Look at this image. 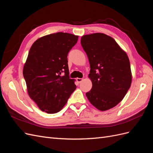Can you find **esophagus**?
<instances>
[{"instance_id":"1","label":"esophagus","mask_w":153,"mask_h":153,"mask_svg":"<svg viewBox=\"0 0 153 153\" xmlns=\"http://www.w3.org/2000/svg\"><path fill=\"white\" fill-rule=\"evenodd\" d=\"M83 80V78H76V81L78 83V84H80V83H81V82Z\"/></svg>"}]
</instances>
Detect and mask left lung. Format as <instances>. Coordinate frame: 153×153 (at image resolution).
<instances>
[{
    "label": "left lung",
    "instance_id": "8db88e82",
    "mask_svg": "<svg viewBox=\"0 0 153 153\" xmlns=\"http://www.w3.org/2000/svg\"><path fill=\"white\" fill-rule=\"evenodd\" d=\"M81 45L89 59L92 87L86 96L96 108L105 111L121 102L131 84L126 53L112 38L103 33L83 36Z\"/></svg>",
    "mask_w": 153,
    "mask_h": 153
}]
</instances>
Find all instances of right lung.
<instances>
[{"label": "right lung", "mask_w": 153, "mask_h": 153, "mask_svg": "<svg viewBox=\"0 0 153 153\" xmlns=\"http://www.w3.org/2000/svg\"><path fill=\"white\" fill-rule=\"evenodd\" d=\"M78 38L57 32L37 39L29 50L23 75L30 98L43 112H59L76 89L75 80L69 76L67 57Z\"/></svg>", "instance_id": "add662e5"}]
</instances>
